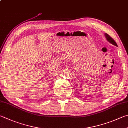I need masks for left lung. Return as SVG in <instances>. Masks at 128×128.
I'll use <instances>...</instances> for the list:
<instances>
[{"instance_id": "1", "label": "left lung", "mask_w": 128, "mask_h": 128, "mask_svg": "<svg viewBox=\"0 0 128 128\" xmlns=\"http://www.w3.org/2000/svg\"><path fill=\"white\" fill-rule=\"evenodd\" d=\"M104 35H105L106 38H107V40H108V42H110V43L113 44V45H114L115 46H118V45H117L116 42L115 41V40H114V39L112 38H111V37H110V36H109L108 34H104Z\"/></svg>"}]
</instances>
